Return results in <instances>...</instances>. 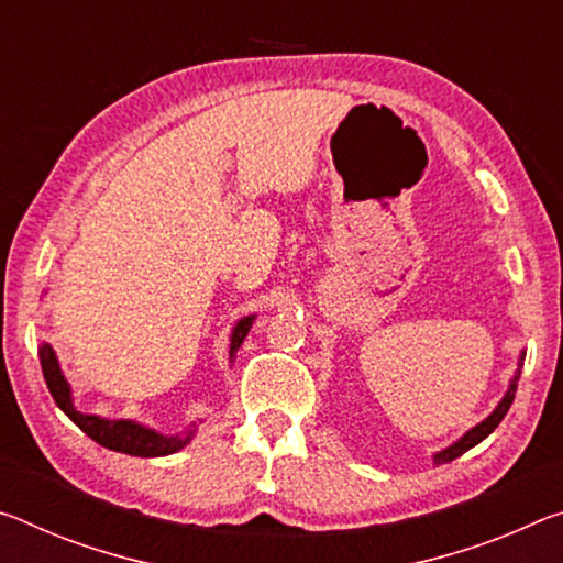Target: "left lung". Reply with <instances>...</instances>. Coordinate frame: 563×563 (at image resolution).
I'll use <instances>...</instances> for the list:
<instances>
[{"label":"left lung","instance_id":"obj_1","mask_svg":"<svg viewBox=\"0 0 563 563\" xmlns=\"http://www.w3.org/2000/svg\"><path fill=\"white\" fill-rule=\"evenodd\" d=\"M523 358H526V353L521 351V355H519V365H516L514 378H511V383H508V390L504 394V398L498 400V406H496L494 410H490V416H486L484 421L476 423L474 428H468V431L463 433L459 441H453L451 445H445L443 451H435V453H433V463H435V466H441V463H449V461H453V459L463 456V453H466L468 449H474L476 443H481V441L486 439V435H490V433L496 431V426L504 421V416L508 413V408H511V404H514L516 386H519L521 368H523Z\"/></svg>","mask_w":563,"mask_h":563}]
</instances>
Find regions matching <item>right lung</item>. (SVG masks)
I'll list each match as a JSON object with an SVG mask.
<instances>
[{"label":"right lung","mask_w":563,"mask_h":563,"mask_svg":"<svg viewBox=\"0 0 563 563\" xmlns=\"http://www.w3.org/2000/svg\"><path fill=\"white\" fill-rule=\"evenodd\" d=\"M253 323H255V316H245L235 323L233 333H230V363L235 361L238 347L243 345ZM40 363H42L44 380H47V388L52 398H55V404L65 410L69 421L77 423L89 439L104 445V449L128 453V456H140V459L169 456V453L185 449V445L192 441L195 431H198V421H192L183 433L167 435V433L155 431V428L132 421V418H102L95 413H82V410H77L75 406L73 388H69L65 373L59 368L55 347L49 343L40 345Z\"/></svg>","instance_id":"right-lung-1"}]
</instances>
